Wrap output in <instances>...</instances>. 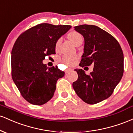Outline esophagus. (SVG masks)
I'll list each match as a JSON object with an SVG mask.
<instances>
[{
	"label": "esophagus",
	"mask_w": 133,
	"mask_h": 133,
	"mask_svg": "<svg viewBox=\"0 0 133 133\" xmlns=\"http://www.w3.org/2000/svg\"><path fill=\"white\" fill-rule=\"evenodd\" d=\"M72 70H73V69H72V68H68V69L66 70V72H69L72 71Z\"/></svg>",
	"instance_id": "esophagus-1"
}]
</instances>
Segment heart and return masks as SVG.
<instances>
[{"label":"heart","instance_id":"heart-1","mask_svg":"<svg viewBox=\"0 0 133 133\" xmlns=\"http://www.w3.org/2000/svg\"><path fill=\"white\" fill-rule=\"evenodd\" d=\"M68 38L69 39V41H71L72 43H73L74 45H76V44H77L79 42H81L82 41V37L81 34L76 31H71L68 34ZM61 44V40L57 41V42H56L55 44V48L57 50L59 48V45ZM77 57H71V56H64L62 59V62L63 63L67 65H72L74 62H76Z\"/></svg>","mask_w":133,"mask_h":133}]
</instances>
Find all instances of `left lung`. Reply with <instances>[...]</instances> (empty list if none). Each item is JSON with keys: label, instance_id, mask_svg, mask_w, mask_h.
Listing matches in <instances>:
<instances>
[{"label": "left lung", "instance_id": "left-lung-1", "mask_svg": "<svg viewBox=\"0 0 133 133\" xmlns=\"http://www.w3.org/2000/svg\"><path fill=\"white\" fill-rule=\"evenodd\" d=\"M74 29L84 39L79 65L94 64V68L88 75L84 70L76 69L78 79L72 87L84 102L94 104L108 98L120 82L124 72L123 52L116 39L99 27L84 24Z\"/></svg>", "mask_w": 133, "mask_h": 133}]
</instances>
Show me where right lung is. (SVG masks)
<instances>
[{
	"label": "right lung",
	"instance_id": "right-lung-1",
	"mask_svg": "<svg viewBox=\"0 0 133 133\" xmlns=\"http://www.w3.org/2000/svg\"><path fill=\"white\" fill-rule=\"evenodd\" d=\"M71 28L40 24L17 39L11 52L12 77L22 97L32 104L48 102L54 96L57 80L64 76L57 66L48 68L42 61L56 54V42Z\"/></svg>",
	"mask_w": 133,
	"mask_h": 133
}]
</instances>
